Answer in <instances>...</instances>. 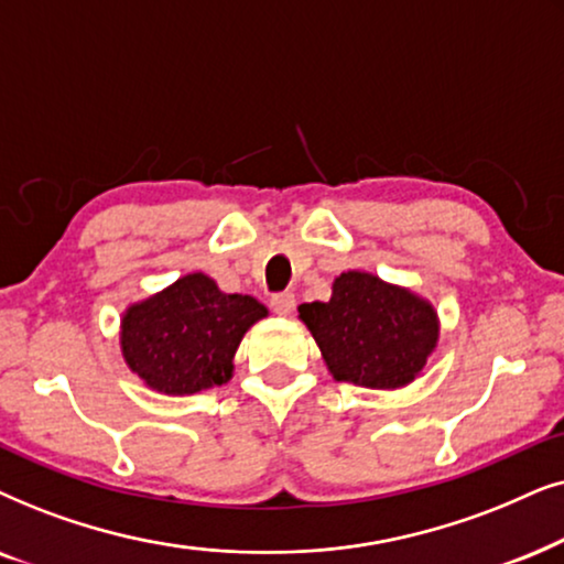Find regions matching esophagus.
<instances>
[{
	"mask_svg": "<svg viewBox=\"0 0 564 564\" xmlns=\"http://www.w3.org/2000/svg\"><path fill=\"white\" fill-rule=\"evenodd\" d=\"M294 306H296V296L291 294V291H281V294L270 296V310L281 314V317H289V314L294 312Z\"/></svg>",
	"mask_w": 564,
	"mask_h": 564,
	"instance_id": "esophagus-1",
	"label": "esophagus"
}]
</instances>
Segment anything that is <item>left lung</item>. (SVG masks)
I'll use <instances>...</instances> for the list:
<instances>
[{"label":"left lung","instance_id":"left-lung-1","mask_svg":"<svg viewBox=\"0 0 564 564\" xmlns=\"http://www.w3.org/2000/svg\"><path fill=\"white\" fill-rule=\"evenodd\" d=\"M337 381L371 389L410 384L438 340L433 306L371 273L348 270L329 302L299 306Z\"/></svg>","mask_w":564,"mask_h":564}]
</instances>
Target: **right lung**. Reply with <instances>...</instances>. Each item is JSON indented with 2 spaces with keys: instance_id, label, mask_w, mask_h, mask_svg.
I'll return each instance as SVG.
<instances>
[{
  "instance_id": "1",
  "label": "right lung",
  "mask_w": 564,
  "mask_h": 564,
  "mask_svg": "<svg viewBox=\"0 0 564 564\" xmlns=\"http://www.w3.org/2000/svg\"><path fill=\"white\" fill-rule=\"evenodd\" d=\"M265 314L258 299L224 294L208 275L191 273L123 314L120 348L156 392L193 394L227 384L239 343Z\"/></svg>"
}]
</instances>
